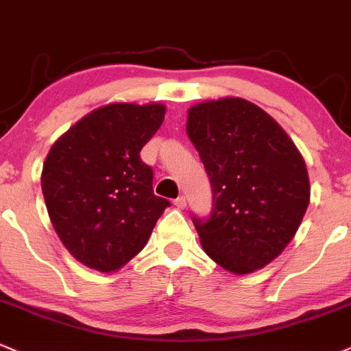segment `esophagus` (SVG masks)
<instances>
[{
  "mask_svg": "<svg viewBox=\"0 0 351 351\" xmlns=\"http://www.w3.org/2000/svg\"><path fill=\"white\" fill-rule=\"evenodd\" d=\"M174 205L179 210H184L185 207H187V200H185L184 195H180V197H177V199L174 200Z\"/></svg>",
  "mask_w": 351,
  "mask_h": 351,
  "instance_id": "34e87169",
  "label": "esophagus"
}]
</instances>
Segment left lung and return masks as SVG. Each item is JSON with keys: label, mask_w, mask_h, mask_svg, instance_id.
<instances>
[{"label": "left lung", "mask_w": 351, "mask_h": 351, "mask_svg": "<svg viewBox=\"0 0 351 351\" xmlns=\"http://www.w3.org/2000/svg\"><path fill=\"white\" fill-rule=\"evenodd\" d=\"M187 134L213 193L212 215L193 217L202 248L238 276L269 265L294 238L311 200L302 154L274 118L240 97L191 106Z\"/></svg>", "instance_id": "1"}]
</instances>
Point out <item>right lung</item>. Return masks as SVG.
<instances>
[{
    "label": "right lung",
    "mask_w": 351,
    "mask_h": 351,
    "mask_svg": "<svg viewBox=\"0 0 351 351\" xmlns=\"http://www.w3.org/2000/svg\"><path fill=\"white\" fill-rule=\"evenodd\" d=\"M166 105L117 101L90 111L52 144L40 185L53 230L78 263L114 273L146 246L169 200L154 195L143 146Z\"/></svg>",
    "instance_id": "right-lung-1"
}]
</instances>
